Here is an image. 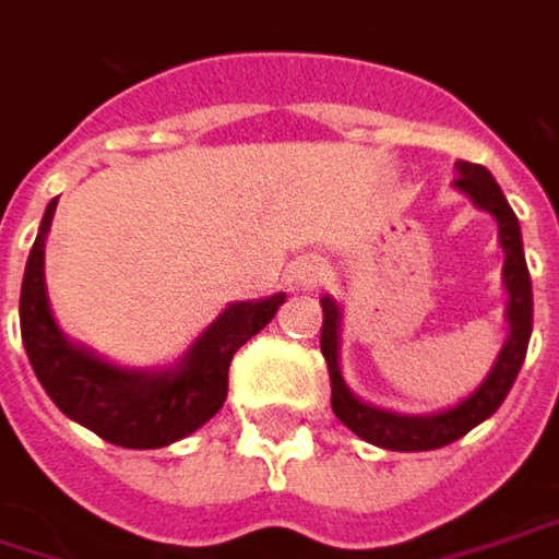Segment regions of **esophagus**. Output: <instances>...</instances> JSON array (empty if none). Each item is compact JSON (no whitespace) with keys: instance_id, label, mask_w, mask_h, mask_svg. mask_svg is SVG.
Returning a JSON list of instances; mask_svg holds the SVG:
<instances>
[{"instance_id":"34e87169","label":"esophagus","mask_w":559,"mask_h":559,"mask_svg":"<svg viewBox=\"0 0 559 559\" xmlns=\"http://www.w3.org/2000/svg\"><path fill=\"white\" fill-rule=\"evenodd\" d=\"M294 281H297V284H304V287H310V284H316V281H322V265H319V262H312V259L297 262V269H294Z\"/></svg>"}]
</instances>
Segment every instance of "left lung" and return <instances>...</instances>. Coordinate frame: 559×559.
<instances>
[{
	"label": "left lung",
	"mask_w": 559,
	"mask_h": 559,
	"mask_svg": "<svg viewBox=\"0 0 559 559\" xmlns=\"http://www.w3.org/2000/svg\"><path fill=\"white\" fill-rule=\"evenodd\" d=\"M459 177L455 189L465 192L475 202L480 212L493 214L497 227H500V247H503V284H507L509 304V338L503 350L497 354V364L490 367L487 379L477 385L475 392L452 405V408L437 411V414H395V411L373 408L367 402H360L342 377V364H338V325H342V310L332 297H322V357L329 364V379H332V411L335 417L345 424L347 430H354L360 440L382 445V449H395V452H427V449H440V445L455 443L459 437H465L472 427L484 424L493 411L503 405L512 382L519 377V367L525 360L528 338H532V278H528V265H525V252H522V230H519V217L509 209L503 189L490 177L487 167L459 160L455 164Z\"/></svg>",
	"instance_id": "obj_1"
}]
</instances>
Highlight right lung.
Returning a JSON list of instances; mask_svg holds the SVG:
<instances>
[{
    "label": "right lung",
    "instance_id": "add662e5",
    "mask_svg": "<svg viewBox=\"0 0 559 559\" xmlns=\"http://www.w3.org/2000/svg\"><path fill=\"white\" fill-rule=\"evenodd\" d=\"M52 199L21 281V342L52 405L107 443L160 449L195 433L227 399V370L240 347L262 332L284 294L240 300L214 319L167 370H129L75 345L56 325L44 281V240L56 212Z\"/></svg>",
    "mask_w": 559,
    "mask_h": 559
}]
</instances>
